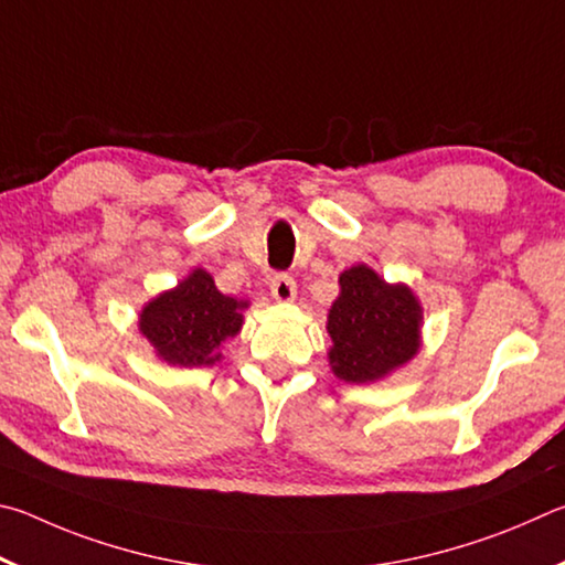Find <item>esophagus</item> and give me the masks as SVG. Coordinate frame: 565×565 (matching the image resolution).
I'll use <instances>...</instances> for the list:
<instances>
[{
	"label": "esophagus",
	"instance_id": "34e87169",
	"mask_svg": "<svg viewBox=\"0 0 565 565\" xmlns=\"http://www.w3.org/2000/svg\"><path fill=\"white\" fill-rule=\"evenodd\" d=\"M270 292L277 302H292L298 288H295V280L290 275H275L270 280Z\"/></svg>",
	"mask_w": 565,
	"mask_h": 565
}]
</instances>
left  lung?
I'll return each instance as SVG.
<instances>
[{"mask_svg": "<svg viewBox=\"0 0 565 565\" xmlns=\"http://www.w3.org/2000/svg\"><path fill=\"white\" fill-rule=\"evenodd\" d=\"M340 295L328 310L332 374L348 384L390 377L422 348V302L407 282H387L370 265L340 275Z\"/></svg>", "mask_w": 565, "mask_h": 565, "instance_id": "8db88e82", "label": "left lung"}]
</instances>
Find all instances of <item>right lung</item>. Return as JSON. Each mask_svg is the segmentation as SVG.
I'll list each match as a JSON object with an SVG mask.
<instances>
[{"instance_id": "obj_1", "label": "right lung", "mask_w": 565, "mask_h": 565, "mask_svg": "<svg viewBox=\"0 0 565 565\" xmlns=\"http://www.w3.org/2000/svg\"><path fill=\"white\" fill-rule=\"evenodd\" d=\"M250 300L215 288L213 275L195 267L171 290L158 292L138 312V332L156 358L173 367H213L223 360L221 344L243 328Z\"/></svg>"}]
</instances>
